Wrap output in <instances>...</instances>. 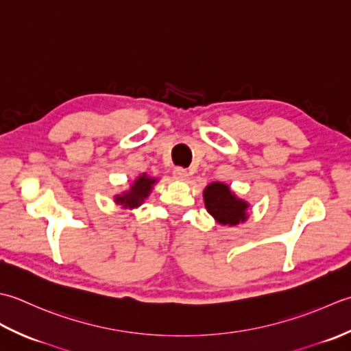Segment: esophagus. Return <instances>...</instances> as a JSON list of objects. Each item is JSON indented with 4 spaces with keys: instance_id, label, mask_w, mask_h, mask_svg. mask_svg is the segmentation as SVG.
Instances as JSON below:
<instances>
[{
    "instance_id": "obj_1",
    "label": "esophagus",
    "mask_w": 351,
    "mask_h": 351,
    "mask_svg": "<svg viewBox=\"0 0 351 351\" xmlns=\"http://www.w3.org/2000/svg\"><path fill=\"white\" fill-rule=\"evenodd\" d=\"M173 174H174V178H177V180H186V177H188V171H186L182 167H177Z\"/></svg>"
}]
</instances>
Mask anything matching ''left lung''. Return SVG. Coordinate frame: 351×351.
<instances>
[{"label": "left lung", "instance_id": "left-lung-1", "mask_svg": "<svg viewBox=\"0 0 351 351\" xmlns=\"http://www.w3.org/2000/svg\"><path fill=\"white\" fill-rule=\"evenodd\" d=\"M204 204L207 212L219 224L236 226L247 219L248 204L232 194L230 188L223 183H210L204 191Z\"/></svg>", "mask_w": 351, "mask_h": 351}]
</instances>
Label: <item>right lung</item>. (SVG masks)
I'll return each instance as SVG.
<instances>
[{"label":"right lung","mask_w":351,"mask_h":351,"mask_svg":"<svg viewBox=\"0 0 351 351\" xmlns=\"http://www.w3.org/2000/svg\"><path fill=\"white\" fill-rule=\"evenodd\" d=\"M154 178H149L145 174L139 177L138 180L134 182V184L132 186V189L127 192V194L121 195L117 198V203L124 204L125 207H134L139 206L142 203V199L145 197H148L149 191H152V184H154Z\"/></svg>","instance_id":"1"}]
</instances>
